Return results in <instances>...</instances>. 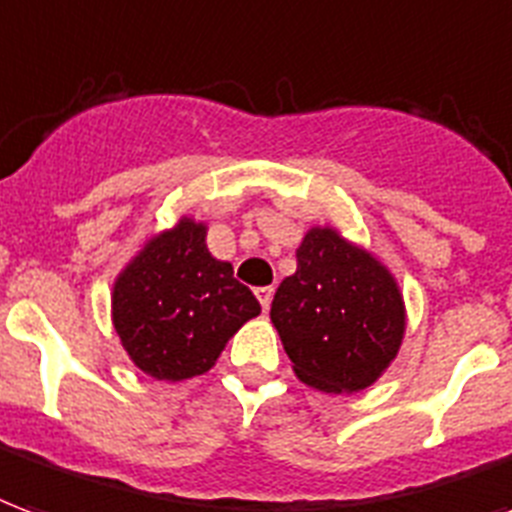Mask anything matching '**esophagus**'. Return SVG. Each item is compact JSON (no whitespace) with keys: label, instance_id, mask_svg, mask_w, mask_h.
Listing matches in <instances>:
<instances>
[{"label":"esophagus","instance_id":"34e87169","mask_svg":"<svg viewBox=\"0 0 512 512\" xmlns=\"http://www.w3.org/2000/svg\"><path fill=\"white\" fill-rule=\"evenodd\" d=\"M255 295H257V301H260V306L268 309V306H271V298H274V287H257Z\"/></svg>","mask_w":512,"mask_h":512}]
</instances>
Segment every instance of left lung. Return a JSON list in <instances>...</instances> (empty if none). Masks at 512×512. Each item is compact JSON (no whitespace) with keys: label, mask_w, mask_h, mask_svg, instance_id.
Wrapping results in <instances>:
<instances>
[{"label":"left lung","mask_w":512,"mask_h":512,"mask_svg":"<svg viewBox=\"0 0 512 512\" xmlns=\"http://www.w3.org/2000/svg\"><path fill=\"white\" fill-rule=\"evenodd\" d=\"M295 257V274L271 304L293 372L325 393L369 388L404 339L407 317L396 279L333 227H312Z\"/></svg>","instance_id":"1"}]
</instances>
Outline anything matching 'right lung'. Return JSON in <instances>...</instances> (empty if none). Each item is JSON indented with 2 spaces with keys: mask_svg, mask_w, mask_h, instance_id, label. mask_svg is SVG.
Returning <instances> with one entry per match:
<instances>
[{
  "mask_svg": "<svg viewBox=\"0 0 512 512\" xmlns=\"http://www.w3.org/2000/svg\"><path fill=\"white\" fill-rule=\"evenodd\" d=\"M257 314L252 290L208 252L206 225L189 217L149 238L113 285L116 333L154 380L208 372L227 339Z\"/></svg>",
  "mask_w": 512,
  "mask_h": 512,
  "instance_id": "add662e5",
  "label": "right lung"
}]
</instances>
